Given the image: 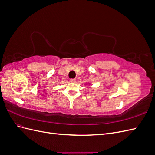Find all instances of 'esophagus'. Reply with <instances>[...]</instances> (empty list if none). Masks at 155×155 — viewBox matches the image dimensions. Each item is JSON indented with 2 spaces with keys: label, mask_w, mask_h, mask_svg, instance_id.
Here are the masks:
<instances>
[{
  "label": "esophagus",
  "mask_w": 155,
  "mask_h": 155,
  "mask_svg": "<svg viewBox=\"0 0 155 155\" xmlns=\"http://www.w3.org/2000/svg\"><path fill=\"white\" fill-rule=\"evenodd\" d=\"M69 81H70V82H71V83H75V81H76V79H70Z\"/></svg>",
  "instance_id": "1"
}]
</instances>
